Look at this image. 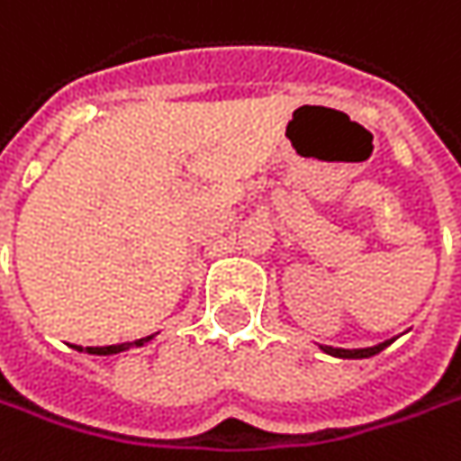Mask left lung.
Listing matches in <instances>:
<instances>
[{"instance_id":"8db88e82","label":"left lung","mask_w":461,"mask_h":461,"mask_svg":"<svg viewBox=\"0 0 461 461\" xmlns=\"http://www.w3.org/2000/svg\"><path fill=\"white\" fill-rule=\"evenodd\" d=\"M386 345H392V339L379 342V345H374V348H356V350H348V348H332V345H319V350L334 357H371V356H376V353H381Z\"/></svg>"}]
</instances>
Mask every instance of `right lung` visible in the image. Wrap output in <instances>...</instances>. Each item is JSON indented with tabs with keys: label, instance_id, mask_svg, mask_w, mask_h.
Listing matches in <instances>:
<instances>
[{
	"label": "right lung",
	"instance_id": "obj_1",
	"mask_svg": "<svg viewBox=\"0 0 461 461\" xmlns=\"http://www.w3.org/2000/svg\"><path fill=\"white\" fill-rule=\"evenodd\" d=\"M155 334H150V337H142V339H134V342H124V345H108V348H87L85 353H90V356H113V353H124V350H129V348H142V345H148ZM75 350H80L82 348H77L75 345Z\"/></svg>",
	"mask_w": 461,
	"mask_h": 461
}]
</instances>
